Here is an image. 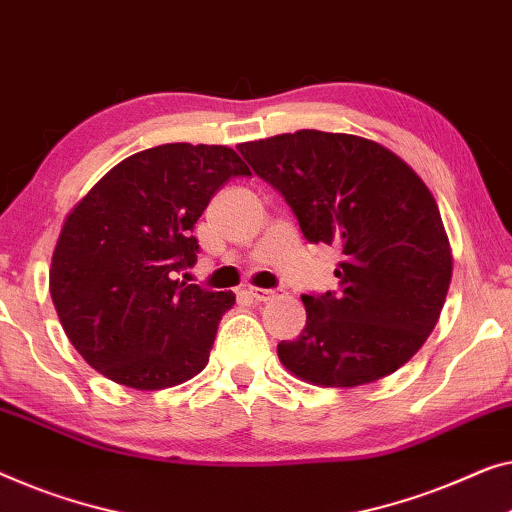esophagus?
<instances>
[{"instance_id": "1", "label": "esophagus", "mask_w": 512, "mask_h": 512, "mask_svg": "<svg viewBox=\"0 0 512 512\" xmlns=\"http://www.w3.org/2000/svg\"><path fill=\"white\" fill-rule=\"evenodd\" d=\"M247 295L256 302H268L277 295V291H272V288H249Z\"/></svg>"}]
</instances>
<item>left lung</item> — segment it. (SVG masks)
<instances>
[{"mask_svg":"<svg viewBox=\"0 0 512 512\" xmlns=\"http://www.w3.org/2000/svg\"><path fill=\"white\" fill-rule=\"evenodd\" d=\"M240 154L298 217L309 242L342 247L337 291L302 295L307 325L277 346L298 379L355 388L397 372L439 321L453 254L432 191L374 140L302 129Z\"/></svg>","mask_w":512,"mask_h":512,"instance_id":"1","label":"left lung"}]
</instances>
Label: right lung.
<instances>
[{"label": "right lung", "instance_id": "add662e5", "mask_svg": "<svg viewBox=\"0 0 512 512\" xmlns=\"http://www.w3.org/2000/svg\"><path fill=\"white\" fill-rule=\"evenodd\" d=\"M249 168L226 145L131 154L66 217L50 265L59 323L85 362L136 390L173 388L210 360L231 291L175 279L196 263L194 226Z\"/></svg>", "mask_w": 512, "mask_h": 512}]
</instances>
